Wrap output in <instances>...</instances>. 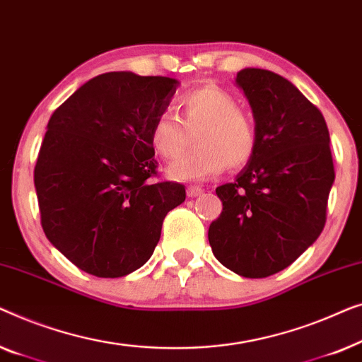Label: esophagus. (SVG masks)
Returning a JSON list of instances; mask_svg holds the SVG:
<instances>
[{
    "mask_svg": "<svg viewBox=\"0 0 362 362\" xmlns=\"http://www.w3.org/2000/svg\"><path fill=\"white\" fill-rule=\"evenodd\" d=\"M203 192H205V190H203L202 187H197V185H190V187H187V195L190 197V198L200 197Z\"/></svg>",
    "mask_w": 362,
    "mask_h": 362,
    "instance_id": "obj_1",
    "label": "esophagus"
}]
</instances>
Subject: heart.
<instances>
[{"label":"heart","mask_w":362,"mask_h":362,"mask_svg":"<svg viewBox=\"0 0 362 362\" xmlns=\"http://www.w3.org/2000/svg\"><path fill=\"white\" fill-rule=\"evenodd\" d=\"M180 119L162 111L152 121L149 142L152 151L165 160L179 157L187 146V133L195 136L198 151L183 156L167 167V175L179 182H205L231 167H243L257 149L254 119L239 110L238 100L216 85H203L182 95Z\"/></svg>","instance_id":"1"}]
</instances>
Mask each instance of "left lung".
Returning <instances> with one entry per match:
<instances>
[{"label": "left lung", "instance_id": "1", "mask_svg": "<svg viewBox=\"0 0 362 362\" xmlns=\"http://www.w3.org/2000/svg\"><path fill=\"white\" fill-rule=\"evenodd\" d=\"M236 85L251 105L257 149L236 180L216 188L223 211L208 241L230 271L262 279L288 267L323 231L333 157L323 115L287 78L243 69Z\"/></svg>", "mask_w": 362, "mask_h": 362}]
</instances>
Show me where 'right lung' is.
Returning <instances> with one entry per match:
<instances>
[{"label":"right lung","mask_w":362,"mask_h":362,"mask_svg":"<svg viewBox=\"0 0 362 362\" xmlns=\"http://www.w3.org/2000/svg\"><path fill=\"white\" fill-rule=\"evenodd\" d=\"M179 81L108 72L91 78L50 116L34 169L45 236L86 274L115 279L149 261L167 213L185 187L151 182L156 116Z\"/></svg>","instance_id":"add662e5"}]
</instances>
